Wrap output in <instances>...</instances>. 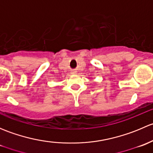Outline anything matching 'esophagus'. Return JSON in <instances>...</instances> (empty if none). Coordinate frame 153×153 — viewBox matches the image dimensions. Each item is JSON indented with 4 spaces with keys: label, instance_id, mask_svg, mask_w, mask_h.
I'll use <instances>...</instances> for the list:
<instances>
[{
    "label": "esophagus",
    "instance_id": "esophagus-1",
    "mask_svg": "<svg viewBox=\"0 0 153 153\" xmlns=\"http://www.w3.org/2000/svg\"><path fill=\"white\" fill-rule=\"evenodd\" d=\"M75 73H76L75 72H72V74H75Z\"/></svg>",
    "mask_w": 153,
    "mask_h": 153
}]
</instances>
